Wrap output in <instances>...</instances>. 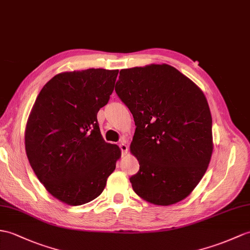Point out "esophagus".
<instances>
[{
	"label": "esophagus",
	"mask_w": 250,
	"mask_h": 250,
	"mask_svg": "<svg viewBox=\"0 0 250 250\" xmlns=\"http://www.w3.org/2000/svg\"><path fill=\"white\" fill-rule=\"evenodd\" d=\"M119 147H120V150H121V152H123V154H126V152H127V150H129V148H127V145H126L125 139H124V141H121V143H120V145H119Z\"/></svg>",
	"instance_id": "obj_1"
}]
</instances>
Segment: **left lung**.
I'll return each mask as SVG.
<instances>
[{"mask_svg": "<svg viewBox=\"0 0 250 250\" xmlns=\"http://www.w3.org/2000/svg\"><path fill=\"white\" fill-rule=\"evenodd\" d=\"M116 94L135 121L130 151L139 170L133 190L150 204L187 198L213 152L212 116L204 92L176 68L151 63L120 70Z\"/></svg>", "mask_w": 250, "mask_h": 250, "instance_id": "8db88e82", "label": "left lung"}]
</instances>
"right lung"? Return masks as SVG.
<instances>
[{
	"instance_id": "add662e5",
	"label": "right lung",
	"mask_w": 250,
	"mask_h": 250,
	"mask_svg": "<svg viewBox=\"0 0 250 250\" xmlns=\"http://www.w3.org/2000/svg\"><path fill=\"white\" fill-rule=\"evenodd\" d=\"M119 70L86 69L56 74L40 90L25 127V151L44 188L81 206L100 195L121 156L104 141L97 120Z\"/></svg>"
}]
</instances>
